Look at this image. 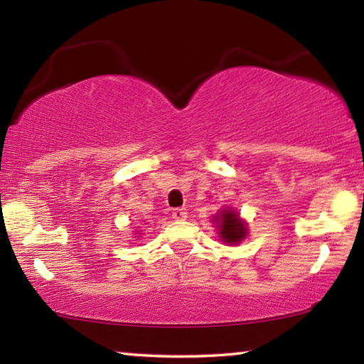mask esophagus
Masks as SVG:
<instances>
[{
    "label": "esophagus",
    "instance_id": "obj_1",
    "mask_svg": "<svg viewBox=\"0 0 364 364\" xmlns=\"http://www.w3.org/2000/svg\"><path fill=\"white\" fill-rule=\"evenodd\" d=\"M171 217L175 220H184L188 217V213H186V209H183V208H178V209H173V213H171Z\"/></svg>",
    "mask_w": 364,
    "mask_h": 364
}]
</instances>
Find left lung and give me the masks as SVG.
<instances>
[{
  "instance_id": "left-lung-1",
  "label": "left lung",
  "mask_w": 364,
  "mask_h": 364,
  "mask_svg": "<svg viewBox=\"0 0 364 364\" xmlns=\"http://www.w3.org/2000/svg\"><path fill=\"white\" fill-rule=\"evenodd\" d=\"M214 220L217 229H219L220 240L229 243V245H238L248 234L245 222L230 208L219 210V214L214 215Z\"/></svg>"
}]
</instances>
